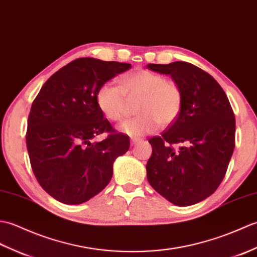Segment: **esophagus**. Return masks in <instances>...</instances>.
<instances>
[{
    "instance_id": "esophagus-1",
    "label": "esophagus",
    "mask_w": 257,
    "mask_h": 257,
    "mask_svg": "<svg viewBox=\"0 0 257 257\" xmlns=\"http://www.w3.org/2000/svg\"><path fill=\"white\" fill-rule=\"evenodd\" d=\"M142 142V139H139V138H132L131 139V145L132 146H135L136 144H139Z\"/></svg>"
}]
</instances>
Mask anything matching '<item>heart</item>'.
<instances>
[{
  "instance_id": "1",
  "label": "heart",
  "mask_w": 257,
  "mask_h": 257,
  "mask_svg": "<svg viewBox=\"0 0 257 257\" xmlns=\"http://www.w3.org/2000/svg\"><path fill=\"white\" fill-rule=\"evenodd\" d=\"M139 100L132 119L124 122L119 131L130 136H142L154 132L158 126L174 123L182 109L184 95L178 84L167 80L158 72L140 69L118 79V87L101 84L95 102L101 113L111 122L122 121L127 112V101Z\"/></svg>"
}]
</instances>
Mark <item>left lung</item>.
<instances>
[{"mask_svg": "<svg viewBox=\"0 0 257 257\" xmlns=\"http://www.w3.org/2000/svg\"><path fill=\"white\" fill-rule=\"evenodd\" d=\"M147 69L172 76L184 95L176 121L148 141L147 180L176 206H191L212 195L224 178L235 146L234 113L221 85L197 66L175 61ZM175 144L183 145L175 150Z\"/></svg>", "mask_w": 257, "mask_h": 257, "instance_id": "8db88e82", "label": "left lung"}]
</instances>
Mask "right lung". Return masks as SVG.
Wrapping results in <instances>:
<instances>
[{"label":"right lung","instance_id":"right-lung-1","mask_svg":"<svg viewBox=\"0 0 257 257\" xmlns=\"http://www.w3.org/2000/svg\"><path fill=\"white\" fill-rule=\"evenodd\" d=\"M130 64L79 58L45 82L27 121L26 145L38 184L56 200L80 204L109 184L113 163L130 148L99 110L101 84L128 70ZM107 133L101 142H91Z\"/></svg>","mask_w":257,"mask_h":257}]
</instances>
